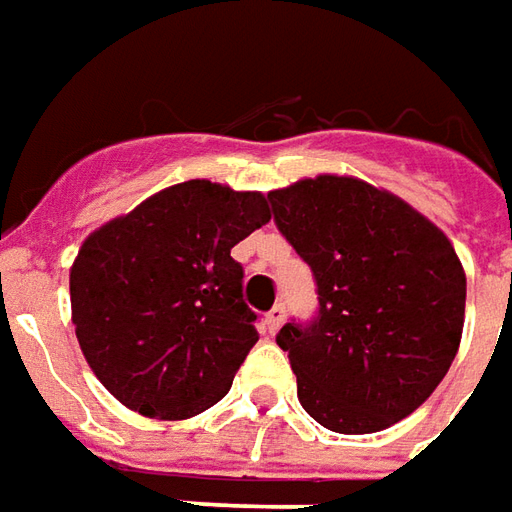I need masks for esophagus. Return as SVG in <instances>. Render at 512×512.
Masks as SVG:
<instances>
[{"label": "esophagus", "mask_w": 512, "mask_h": 512, "mask_svg": "<svg viewBox=\"0 0 512 512\" xmlns=\"http://www.w3.org/2000/svg\"><path fill=\"white\" fill-rule=\"evenodd\" d=\"M285 319V305L280 302V305H274L269 314H266V325H269V333H277V328L283 325Z\"/></svg>", "instance_id": "34e87169"}]
</instances>
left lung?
<instances>
[{"label":"left lung","mask_w":512,"mask_h":512,"mask_svg":"<svg viewBox=\"0 0 512 512\" xmlns=\"http://www.w3.org/2000/svg\"><path fill=\"white\" fill-rule=\"evenodd\" d=\"M269 201L319 294L311 322L277 333L302 409L339 434L412 415L460 350L465 271L451 241L406 201L350 176L302 179Z\"/></svg>","instance_id":"obj_1"}]
</instances>
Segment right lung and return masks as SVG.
I'll return each mask as SVG.
<instances>
[{
  "mask_svg": "<svg viewBox=\"0 0 512 512\" xmlns=\"http://www.w3.org/2000/svg\"><path fill=\"white\" fill-rule=\"evenodd\" d=\"M269 218L263 193L190 179L83 241L69 271L72 322L117 401L187 420L227 395L257 342L243 266L229 252Z\"/></svg>",
  "mask_w": 512,
  "mask_h": 512,
  "instance_id": "right-lung-1",
  "label": "right lung"
}]
</instances>
